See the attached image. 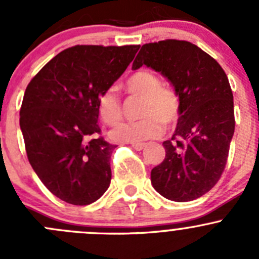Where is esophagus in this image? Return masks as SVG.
Segmentation results:
<instances>
[{
	"instance_id": "34e87169",
	"label": "esophagus",
	"mask_w": 259,
	"mask_h": 259,
	"mask_svg": "<svg viewBox=\"0 0 259 259\" xmlns=\"http://www.w3.org/2000/svg\"><path fill=\"white\" fill-rule=\"evenodd\" d=\"M132 146L135 149V150H143L145 144L144 143H132Z\"/></svg>"
}]
</instances>
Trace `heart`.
<instances>
[{
	"label": "heart",
	"mask_w": 259,
	"mask_h": 259,
	"mask_svg": "<svg viewBox=\"0 0 259 259\" xmlns=\"http://www.w3.org/2000/svg\"><path fill=\"white\" fill-rule=\"evenodd\" d=\"M129 94L143 98L139 121L121 122L110 132V138L119 143H142L159 138L164 124L178 120L180 99L177 91L161 85L160 77L149 70H139L125 81ZM98 113L105 124L114 125L121 119V104L114 89L103 93L98 101Z\"/></svg>",
	"instance_id": "obj_1"
}]
</instances>
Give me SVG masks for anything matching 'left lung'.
Listing matches in <instances>:
<instances>
[{"label":"left lung","mask_w":259,"mask_h":259,"mask_svg":"<svg viewBox=\"0 0 259 259\" xmlns=\"http://www.w3.org/2000/svg\"><path fill=\"white\" fill-rule=\"evenodd\" d=\"M160 72L180 99L178 124L163 143L165 158L151 169L154 189L173 202H190L217 184L234 134L233 94L221 65L198 46L179 40L145 44L133 70Z\"/></svg>","instance_id":"obj_1"}]
</instances>
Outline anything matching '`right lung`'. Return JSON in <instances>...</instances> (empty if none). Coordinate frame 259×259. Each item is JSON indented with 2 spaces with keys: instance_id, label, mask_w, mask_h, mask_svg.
Returning a JSON list of instances; mask_svg holds the SVG:
<instances>
[{
  "instance_id": "obj_1",
  "label": "right lung",
  "mask_w": 259,
  "mask_h": 259,
  "mask_svg": "<svg viewBox=\"0 0 259 259\" xmlns=\"http://www.w3.org/2000/svg\"><path fill=\"white\" fill-rule=\"evenodd\" d=\"M139 45H77L50 60L30 81L20 127L31 166L64 202L88 205L110 185L115 145L94 135L98 101L124 74ZM93 137V140L87 138Z\"/></svg>"
}]
</instances>
